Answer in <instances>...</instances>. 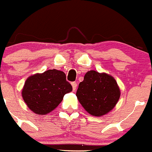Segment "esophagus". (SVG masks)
Masks as SVG:
<instances>
[{"instance_id": "esophagus-1", "label": "esophagus", "mask_w": 152, "mask_h": 152, "mask_svg": "<svg viewBox=\"0 0 152 152\" xmlns=\"http://www.w3.org/2000/svg\"><path fill=\"white\" fill-rule=\"evenodd\" d=\"M72 88H73V90L74 91L76 90V89H77V83H75V82H72Z\"/></svg>"}]
</instances>
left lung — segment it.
Segmentation results:
<instances>
[{
  "label": "left lung",
  "instance_id": "left-lung-1",
  "mask_svg": "<svg viewBox=\"0 0 152 152\" xmlns=\"http://www.w3.org/2000/svg\"><path fill=\"white\" fill-rule=\"evenodd\" d=\"M120 95L119 86L113 76L94 70L86 72L76 92L80 104L94 116H102L110 112Z\"/></svg>",
  "mask_w": 152,
  "mask_h": 152
}]
</instances>
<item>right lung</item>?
<instances>
[{
    "label": "right lung",
    "instance_id": "obj_1",
    "mask_svg": "<svg viewBox=\"0 0 152 152\" xmlns=\"http://www.w3.org/2000/svg\"><path fill=\"white\" fill-rule=\"evenodd\" d=\"M72 86L62 71L50 69L33 75L26 80L21 91L23 100L37 115L49 113L63 101Z\"/></svg>",
    "mask_w": 152,
    "mask_h": 152
}]
</instances>
